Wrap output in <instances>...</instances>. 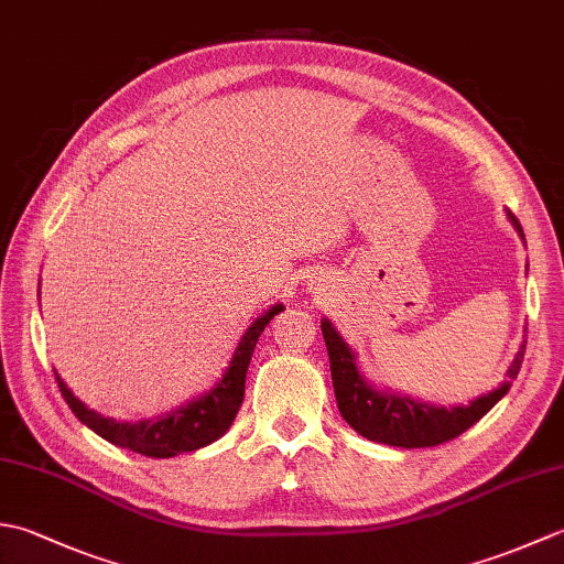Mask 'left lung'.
Returning <instances> with one entry per match:
<instances>
[{
	"mask_svg": "<svg viewBox=\"0 0 564 564\" xmlns=\"http://www.w3.org/2000/svg\"><path fill=\"white\" fill-rule=\"evenodd\" d=\"M507 215L523 239V230L517 215L511 210H507ZM322 337H325L327 344L337 406L341 416L346 419V424L358 431L361 436H366L368 441L388 443V446L398 448L438 446V443H446L455 436H460L465 429L480 422V419L509 392V380L519 376L525 351V344H521L517 358H513V364L507 370L509 380L501 382L497 390L482 394V398H477L465 406L458 404L446 410V406H434L406 398V394L376 390L373 386H368V380L358 373L356 354L349 349V344L341 339V334L334 329L327 317L322 319Z\"/></svg>",
	"mask_w": 564,
	"mask_h": 564,
	"instance_id": "1",
	"label": "left lung"
}]
</instances>
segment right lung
Returning <instances> with one entry per match:
<instances>
[{
    "instance_id": "obj_1",
    "label": "right lung",
    "mask_w": 564,
    "mask_h": 564,
    "mask_svg": "<svg viewBox=\"0 0 564 564\" xmlns=\"http://www.w3.org/2000/svg\"><path fill=\"white\" fill-rule=\"evenodd\" d=\"M283 313V305H273L267 313L259 315L251 322L245 337L239 339L237 351L230 361V368L225 370V376L215 382L206 394L191 400L188 404L178 406L174 412H166L158 419H145V422H116V419L101 416L99 412L89 410L87 404L77 400L72 390L65 386L63 378H57V388L63 392L69 410L75 412L82 424H87L94 434H99L113 446L128 448L148 458H172L178 453L198 451L208 443L218 441L227 429L232 426L235 416L242 406L245 400V380L247 368L254 354V346L261 337V332L267 329L269 322Z\"/></svg>"
}]
</instances>
